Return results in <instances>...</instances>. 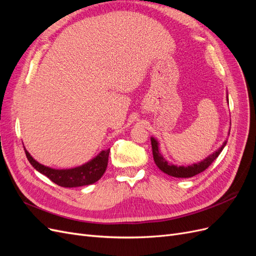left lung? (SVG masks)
Here are the masks:
<instances>
[{
	"label": "left lung",
	"instance_id": "obj_1",
	"mask_svg": "<svg viewBox=\"0 0 256 256\" xmlns=\"http://www.w3.org/2000/svg\"><path fill=\"white\" fill-rule=\"evenodd\" d=\"M150 141H152V156H154V164H156V166L161 170L162 172H164L166 174H168L170 176L178 177V178H189V177L196 176V175L200 174V172L205 171V170L209 166H210L216 158H218L220 152L223 150V147L226 144V142H224L223 145L221 146V148L214 152L212 154H210V156H208L203 161H200V164H196L188 166H177L174 164H168V161L164 157H162V154L159 152L158 142L154 140V138H150Z\"/></svg>",
	"mask_w": 256,
	"mask_h": 256
}]
</instances>
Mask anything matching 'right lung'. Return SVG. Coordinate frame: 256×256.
<instances>
[{
    "instance_id": "add662e5",
    "label": "right lung",
    "mask_w": 256,
    "mask_h": 256,
    "mask_svg": "<svg viewBox=\"0 0 256 256\" xmlns=\"http://www.w3.org/2000/svg\"><path fill=\"white\" fill-rule=\"evenodd\" d=\"M24 152L28 160L34 168L44 176H47L53 182H56L60 187L66 188L81 187V186L92 184L99 180L106 172L110 154V150H102L96 158L81 166L69 170H56L38 164L26 148Z\"/></svg>"
}]
</instances>
